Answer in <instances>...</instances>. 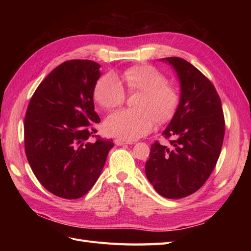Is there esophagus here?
I'll return each mask as SVG.
<instances>
[{
  "label": "esophagus",
  "mask_w": 251,
  "mask_h": 251,
  "mask_svg": "<svg viewBox=\"0 0 251 251\" xmlns=\"http://www.w3.org/2000/svg\"><path fill=\"white\" fill-rule=\"evenodd\" d=\"M114 142H115L116 146H125V144H132L133 142L132 141H126V140H123V139H115L114 140Z\"/></svg>",
  "instance_id": "obj_1"
}]
</instances>
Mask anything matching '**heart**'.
Segmentation results:
<instances>
[{"mask_svg": "<svg viewBox=\"0 0 251 251\" xmlns=\"http://www.w3.org/2000/svg\"><path fill=\"white\" fill-rule=\"evenodd\" d=\"M123 78L128 90L141 92L136 104L138 110L124 109L110 114L104 120V128L112 136L132 141L153 130L156 118L164 121L173 116L179 102V93L151 66L132 67L124 72ZM125 95L123 83L113 73L98 79L94 89L95 100L105 109L123 103Z\"/></svg>", "mask_w": 251, "mask_h": 251, "instance_id": "obj_1", "label": "heart"}]
</instances>
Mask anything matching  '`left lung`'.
Returning <instances> with one entry per match:
<instances>
[{"instance_id":"obj_1","label":"left lung","mask_w":251,"mask_h":251,"mask_svg":"<svg viewBox=\"0 0 251 251\" xmlns=\"http://www.w3.org/2000/svg\"><path fill=\"white\" fill-rule=\"evenodd\" d=\"M160 60L177 73L180 100L162 132L173 138V148L151 144L146 176L159 195L180 199L198 191L214 171L224 139V115L214 85L196 67L180 57Z\"/></svg>"}]
</instances>
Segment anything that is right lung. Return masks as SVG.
Wrapping results in <instances>:
<instances>
[{"mask_svg":"<svg viewBox=\"0 0 251 251\" xmlns=\"http://www.w3.org/2000/svg\"><path fill=\"white\" fill-rule=\"evenodd\" d=\"M100 65L68 60L35 90L24 121L28 162L41 184L57 197L78 199L100 178L112 139L94 137L93 94Z\"/></svg>","mask_w":251,"mask_h":251,"instance_id":"add662e5","label":"right lung"}]
</instances>
